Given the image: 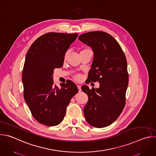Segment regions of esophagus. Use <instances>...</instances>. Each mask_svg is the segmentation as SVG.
<instances>
[{
  "label": "esophagus",
  "mask_w": 156,
  "mask_h": 156,
  "mask_svg": "<svg viewBox=\"0 0 156 156\" xmlns=\"http://www.w3.org/2000/svg\"><path fill=\"white\" fill-rule=\"evenodd\" d=\"M77 87H78V90H79V92H80V91L81 90V86H80V85H77Z\"/></svg>",
  "instance_id": "obj_1"
}]
</instances>
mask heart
I'll return each instance as SVG.
<instances>
[{
    "instance_id": "obj_1",
    "label": "heart",
    "mask_w": 156,
    "mask_h": 156,
    "mask_svg": "<svg viewBox=\"0 0 156 156\" xmlns=\"http://www.w3.org/2000/svg\"><path fill=\"white\" fill-rule=\"evenodd\" d=\"M85 50H88V49H84V50H83V51H85ZM67 56V53L65 55V58H66ZM74 78H75L76 80L79 81V80L81 79V76H80V75H76L74 76Z\"/></svg>"
}]
</instances>
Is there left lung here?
Wrapping results in <instances>:
<instances>
[{
  "label": "left lung",
  "instance_id": "obj_1",
  "mask_svg": "<svg viewBox=\"0 0 156 156\" xmlns=\"http://www.w3.org/2000/svg\"><path fill=\"white\" fill-rule=\"evenodd\" d=\"M78 39L94 51L88 81L100 83L98 89L81 87L88 95L84 117L92 126L105 127L119 117L125 107L129 83L126 58L118 42L108 33L89 32L80 35Z\"/></svg>",
  "mask_w": 156,
  "mask_h": 156
}]
</instances>
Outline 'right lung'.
<instances>
[{
  "label": "right lung",
  "mask_w": 156,
  "mask_h": 156,
  "mask_svg": "<svg viewBox=\"0 0 156 156\" xmlns=\"http://www.w3.org/2000/svg\"><path fill=\"white\" fill-rule=\"evenodd\" d=\"M78 35L48 32L38 37L27 51L22 73L24 97L32 116L41 124H60L78 91L72 81L61 83V89L53 81L55 69L62 67L66 51Z\"/></svg>",
  "instance_id": "obj_1"
}]
</instances>
